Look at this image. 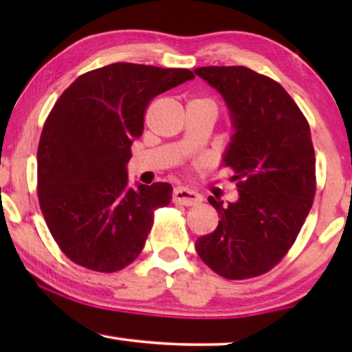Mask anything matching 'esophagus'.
I'll list each match as a JSON object with an SVG mask.
<instances>
[{"instance_id": "1", "label": "esophagus", "mask_w": 352, "mask_h": 352, "mask_svg": "<svg viewBox=\"0 0 352 352\" xmlns=\"http://www.w3.org/2000/svg\"><path fill=\"white\" fill-rule=\"evenodd\" d=\"M204 200V197L195 190H190L188 188H177L174 190V201L186 206H192V205H199L200 201Z\"/></svg>"}]
</instances>
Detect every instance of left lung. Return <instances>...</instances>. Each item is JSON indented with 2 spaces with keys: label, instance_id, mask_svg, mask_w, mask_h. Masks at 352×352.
I'll list each match as a JSON object with an SVG mask.
<instances>
[{
  "label": "left lung",
  "instance_id": "8db88e82",
  "mask_svg": "<svg viewBox=\"0 0 352 352\" xmlns=\"http://www.w3.org/2000/svg\"><path fill=\"white\" fill-rule=\"evenodd\" d=\"M223 98L231 135L220 166L234 170L237 201L208 197L219 225L195 241L205 264L226 279L275 267L295 242L315 195L311 129L289 93L245 67L194 69Z\"/></svg>",
  "mask_w": 352,
  "mask_h": 352
}]
</instances>
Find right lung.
Here are the masks:
<instances>
[{"label": "right lung", "mask_w": 352, "mask_h": 352, "mask_svg": "<svg viewBox=\"0 0 352 352\" xmlns=\"http://www.w3.org/2000/svg\"><path fill=\"white\" fill-rule=\"evenodd\" d=\"M189 69L111 63L77 77L47 116L37 152L38 201L52 237L85 269H124L144 248L169 183L130 186L127 163L151 100Z\"/></svg>", "instance_id": "1"}]
</instances>
